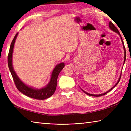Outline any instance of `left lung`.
<instances>
[{
	"instance_id": "1",
	"label": "left lung",
	"mask_w": 131,
	"mask_h": 131,
	"mask_svg": "<svg viewBox=\"0 0 131 131\" xmlns=\"http://www.w3.org/2000/svg\"><path fill=\"white\" fill-rule=\"evenodd\" d=\"M109 27H110V28L111 29H112L113 31H114V32H115L117 33V34H118L119 35V36H120V37H121V39L122 43H123V47H124V51H124V63H125V59H126V51H125V46H124V42H123V39H122V37H121V35H120V34H119V32L118 30L117 29V28L116 27V26H114V24H113V23H112V22H111V21H110V23H109ZM121 74H120V76H119V79H118V81H117V83L116 84H115V85H114L113 86V87L112 88H111V89H110L109 90H108V91H107V92H106L103 93V94H99V95L91 94H89V93H87V92H86L85 91H83V90H83V91L84 93H85V94H87V95H90V96H102V95H105V94H107V93H108V92H110V91L113 89V88H114L115 87H116L117 84L119 83V80H120V79H121Z\"/></svg>"
}]
</instances>
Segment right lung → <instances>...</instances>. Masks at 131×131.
<instances>
[{"label":"right lung","mask_w":131,"mask_h":131,"mask_svg":"<svg viewBox=\"0 0 131 131\" xmlns=\"http://www.w3.org/2000/svg\"><path fill=\"white\" fill-rule=\"evenodd\" d=\"M17 35L18 33L15 35L12 42V44H11L7 58L8 68H9L11 74L12 75L13 80L14 81L17 88L19 91L23 93V94L25 95L26 96H28L34 99H39V100H43V99H46L48 97L51 96L54 94L55 90H56L58 76L61 71L62 70V69L65 66V64H64V63H61L55 66V68L52 72L50 81L45 87L41 88V89H35V88L26 85L17 76L13 67L12 57L13 48H14V43Z\"/></svg>","instance_id":"obj_1"}]
</instances>
